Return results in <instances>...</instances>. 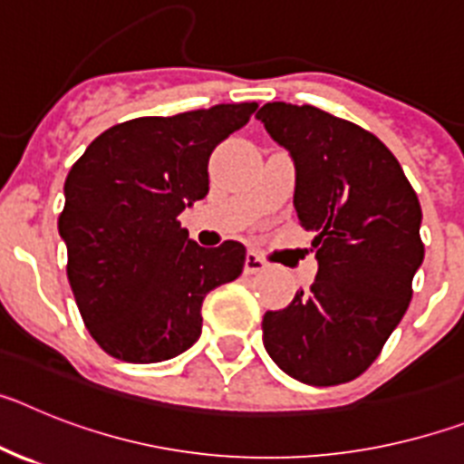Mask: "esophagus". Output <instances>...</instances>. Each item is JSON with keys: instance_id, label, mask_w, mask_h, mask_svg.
Returning a JSON list of instances; mask_svg holds the SVG:
<instances>
[{"instance_id": "1", "label": "esophagus", "mask_w": 464, "mask_h": 464, "mask_svg": "<svg viewBox=\"0 0 464 464\" xmlns=\"http://www.w3.org/2000/svg\"><path fill=\"white\" fill-rule=\"evenodd\" d=\"M267 267H269V262L265 260V257L257 256V253L251 251L248 256H246V265H244L246 274H260V272H265Z\"/></svg>"}]
</instances>
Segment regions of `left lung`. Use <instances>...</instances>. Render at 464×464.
<instances>
[{"instance_id":"obj_1","label":"left lung","mask_w":464,"mask_h":464,"mask_svg":"<svg viewBox=\"0 0 464 464\" xmlns=\"http://www.w3.org/2000/svg\"><path fill=\"white\" fill-rule=\"evenodd\" d=\"M257 121L290 150L299 225L315 232L318 276L262 318L269 358L293 379L339 385L381 355L425 256L420 202L385 143L311 104L269 102Z\"/></svg>"}]
</instances>
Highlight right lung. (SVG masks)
Masks as SVG:
<instances>
[{
  "label": "right lung",
  "mask_w": 464,
  "mask_h": 464,
  "mask_svg": "<svg viewBox=\"0 0 464 464\" xmlns=\"http://www.w3.org/2000/svg\"><path fill=\"white\" fill-rule=\"evenodd\" d=\"M256 102L118 122L69 169L57 218L81 318L106 353L160 362L202 334V302L241 276L246 248H202L179 213L208 192V158Z\"/></svg>",
  "instance_id": "right-lung-1"
}]
</instances>
